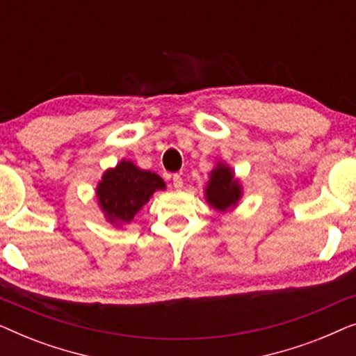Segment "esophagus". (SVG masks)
<instances>
[{
    "instance_id": "esophagus-1",
    "label": "esophagus",
    "mask_w": 356,
    "mask_h": 356,
    "mask_svg": "<svg viewBox=\"0 0 356 356\" xmlns=\"http://www.w3.org/2000/svg\"><path fill=\"white\" fill-rule=\"evenodd\" d=\"M173 186L177 189L183 188V178H181V175H179V173L173 175Z\"/></svg>"
}]
</instances>
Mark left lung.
Here are the masks:
<instances>
[{"instance_id":"8db88e82","label":"left lung","mask_w":356,"mask_h":356,"mask_svg":"<svg viewBox=\"0 0 356 356\" xmlns=\"http://www.w3.org/2000/svg\"><path fill=\"white\" fill-rule=\"evenodd\" d=\"M204 196L209 206L218 212L232 211L238 206L243 196V188L232 167L223 162H217L216 168L209 175Z\"/></svg>"}]
</instances>
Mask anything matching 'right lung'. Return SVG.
<instances>
[{
	"label": "right lung",
	"mask_w": 356,
	"mask_h": 356,
	"mask_svg": "<svg viewBox=\"0 0 356 356\" xmlns=\"http://www.w3.org/2000/svg\"><path fill=\"white\" fill-rule=\"evenodd\" d=\"M165 188V181L157 173L139 168L131 160L123 159L102 175L95 196L106 222L121 228L133 222L136 213L149 202L155 191Z\"/></svg>",
	"instance_id": "add662e5"
}]
</instances>
